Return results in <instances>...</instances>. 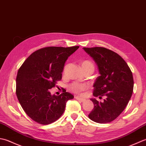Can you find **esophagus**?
<instances>
[{"label":"esophagus","mask_w":146,"mask_h":146,"mask_svg":"<svg viewBox=\"0 0 146 146\" xmlns=\"http://www.w3.org/2000/svg\"><path fill=\"white\" fill-rule=\"evenodd\" d=\"M75 98H76L77 100H79V101H80V102H85V101H86L85 99H83V98H80L79 96H75Z\"/></svg>","instance_id":"1"}]
</instances>
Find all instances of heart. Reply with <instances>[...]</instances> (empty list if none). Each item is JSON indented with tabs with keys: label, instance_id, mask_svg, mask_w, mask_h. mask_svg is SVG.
<instances>
[{
	"label": "heart",
	"instance_id": "obj_1",
	"mask_svg": "<svg viewBox=\"0 0 146 146\" xmlns=\"http://www.w3.org/2000/svg\"><path fill=\"white\" fill-rule=\"evenodd\" d=\"M81 66L83 70L85 71L92 70L93 72L94 69V65L93 62L90 60H84L81 62ZM88 88V85L86 84L79 82H73L69 86V90L74 93L81 94L83 91Z\"/></svg>",
	"mask_w": 146,
	"mask_h": 146
}]
</instances>
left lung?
<instances>
[{
  "mask_svg": "<svg viewBox=\"0 0 146 146\" xmlns=\"http://www.w3.org/2000/svg\"><path fill=\"white\" fill-rule=\"evenodd\" d=\"M96 62L100 76L95 81L93 95L103 103L91 99L94 104L88 117L99 123L111 122L121 114L133 90L132 72L121 56L104 47L83 48Z\"/></svg>",
  "mask_w": 146,
  "mask_h": 146,
  "instance_id": "obj_1",
  "label": "left lung"
}]
</instances>
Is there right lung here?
Masks as SVG:
<instances>
[{
	"instance_id": "add662e5",
	"label": "right lung",
	"mask_w": 146,
	"mask_h": 146,
	"mask_svg": "<svg viewBox=\"0 0 146 146\" xmlns=\"http://www.w3.org/2000/svg\"><path fill=\"white\" fill-rule=\"evenodd\" d=\"M79 47H44L31 53L19 69L17 99L36 122L48 125L57 120L64 113L67 101L74 98L65 90L59 96H52L50 90L60 81L65 61Z\"/></svg>"
}]
</instances>
